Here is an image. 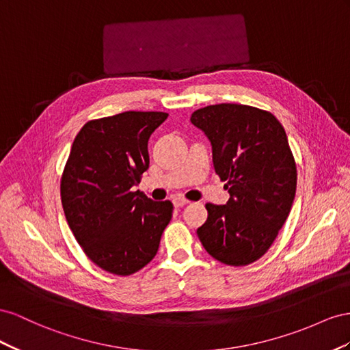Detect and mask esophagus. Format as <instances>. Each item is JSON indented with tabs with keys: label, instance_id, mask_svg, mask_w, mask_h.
<instances>
[{
	"label": "esophagus",
	"instance_id": "1",
	"mask_svg": "<svg viewBox=\"0 0 350 350\" xmlns=\"http://www.w3.org/2000/svg\"><path fill=\"white\" fill-rule=\"evenodd\" d=\"M187 204H189V201H187V199H185V198H180V196L173 198V205L176 208H182V206H185Z\"/></svg>",
	"mask_w": 350,
	"mask_h": 350
}]
</instances>
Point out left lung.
Masks as SVG:
<instances>
[{"label": "left lung", "instance_id": "left-lung-1", "mask_svg": "<svg viewBox=\"0 0 350 350\" xmlns=\"http://www.w3.org/2000/svg\"><path fill=\"white\" fill-rule=\"evenodd\" d=\"M213 148L215 173L230 193L206 204L199 241L217 261L242 267L261 258L283 227L296 193V164L280 122L242 104H217L192 114Z\"/></svg>", "mask_w": 350, "mask_h": 350}]
</instances>
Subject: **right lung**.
Listing matches in <instances>:
<instances>
[{
  "label": "right lung",
  "instance_id": "right-lung-1",
  "mask_svg": "<svg viewBox=\"0 0 350 350\" xmlns=\"http://www.w3.org/2000/svg\"><path fill=\"white\" fill-rule=\"evenodd\" d=\"M167 117L124 111L88 122L75 137L62 177L64 215L89 259L108 273L131 275L151 262L172 219V202L132 189L149 167V136Z\"/></svg>",
  "mask_w": 350,
  "mask_h": 350
}]
</instances>
